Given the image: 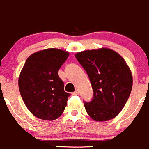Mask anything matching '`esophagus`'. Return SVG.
<instances>
[{
  "label": "esophagus",
  "mask_w": 149,
  "mask_h": 149,
  "mask_svg": "<svg viewBox=\"0 0 149 149\" xmlns=\"http://www.w3.org/2000/svg\"><path fill=\"white\" fill-rule=\"evenodd\" d=\"M79 94H80V91H79V90H76L74 92H73V93H72V95H78Z\"/></svg>",
  "instance_id": "obj_1"
}]
</instances>
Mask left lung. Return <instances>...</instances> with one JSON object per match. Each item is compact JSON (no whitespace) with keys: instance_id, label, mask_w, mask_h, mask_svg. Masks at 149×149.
<instances>
[{"instance_id":"8db88e82","label":"left lung","mask_w":149,"mask_h":149,"mask_svg":"<svg viewBox=\"0 0 149 149\" xmlns=\"http://www.w3.org/2000/svg\"><path fill=\"white\" fill-rule=\"evenodd\" d=\"M75 58L88 74L94 91L86 111L95 121H108L118 115L131 94L133 77L125 60L117 52L100 48L76 53Z\"/></svg>"}]
</instances>
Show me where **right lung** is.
<instances>
[{
	"mask_svg": "<svg viewBox=\"0 0 149 149\" xmlns=\"http://www.w3.org/2000/svg\"><path fill=\"white\" fill-rule=\"evenodd\" d=\"M69 53L51 48L33 53L20 71L18 86L29 111L43 120H54L63 112L70 94L64 91L58 70Z\"/></svg>",
	"mask_w": 149,
	"mask_h": 149,
	"instance_id": "right-lung-1",
	"label": "right lung"
}]
</instances>
